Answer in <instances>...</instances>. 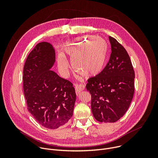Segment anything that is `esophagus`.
<instances>
[{"label": "esophagus", "instance_id": "obj_1", "mask_svg": "<svg viewBox=\"0 0 158 158\" xmlns=\"http://www.w3.org/2000/svg\"><path fill=\"white\" fill-rule=\"evenodd\" d=\"M75 89H76V94L78 95L79 93L84 89L85 85L83 84H75Z\"/></svg>", "mask_w": 158, "mask_h": 158}]
</instances>
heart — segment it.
I'll return each mask as SVG.
<instances>
[{"label":"heart","instance_id":"obj_1","mask_svg":"<svg viewBox=\"0 0 158 158\" xmlns=\"http://www.w3.org/2000/svg\"><path fill=\"white\" fill-rule=\"evenodd\" d=\"M93 37L82 39V42L67 45L65 54L68 55L74 69L85 77L98 76L104 70L107 56V44L101 37ZM92 42H91L90 41ZM59 71L65 74L69 69V64L64 57L58 59Z\"/></svg>","mask_w":158,"mask_h":158}]
</instances>
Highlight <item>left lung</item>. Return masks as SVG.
<instances>
[{
	"label": "left lung",
	"mask_w": 158,
	"mask_h": 158,
	"mask_svg": "<svg viewBox=\"0 0 158 158\" xmlns=\"http://www.w3.org/2000/svg\"><path fill=\"white\" fill-rule=\"evenodd\" d=\"M111 53L101 73L89 78L86 89L91 95V110L101 123H114L127 110L134 93V71L126 50L109 37Z\"/></svg>",
	"instance_id": "1"
}]
</instances>
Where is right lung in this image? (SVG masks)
Here are the masks:
<instances>
[{
  "label": "right lung",
  "instance_id": "right-lung-1",
  "mask_svg": "<svg viewBox=\"0 0 158 158\" xmlns=\"http://www.w3.org/2000/svg\"><path fill=\"white\" fill-rule=\"evenodd\" d=\"M55 60L52 45L40 42L28 55L23 70L27 109L39 124L51 129L72 118L76 99L73 83L51 70Z\"/></svg>",
  "mask_w": 158,
  "mask_h": 158
}]
</instances>
